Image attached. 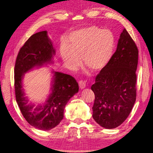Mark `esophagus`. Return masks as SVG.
Instances as JSON below:
<instances>
[{
	"label": "esophagus",
	"mask_w": 153,
	"mask_h": 153,
	"mask_svg": "<svg viewBox=\"0 0 153 153\" xmlns=\"http://www.w3.org/2000/svg\"><path fill=\"white\" fill-rule=\"evenodd\" d=\"M79 87H80L81 89H83L86 87V83L83 80L79 81Z\"/></svg>",
	"instance_id": "1"
}]
</instances>
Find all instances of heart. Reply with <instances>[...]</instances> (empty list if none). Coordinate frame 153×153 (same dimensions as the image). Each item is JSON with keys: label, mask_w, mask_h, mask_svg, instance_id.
<instances>
[{"label": "heart", "mask_w": 153, "mask_h": 153, "mask_svg": "<svg viewBox=\"0 0 153 153\" xmlns=\"http://www.w3.org/2000/svg\"><path fill=\"white\" fill-rule=\"evenodd\" d=\"M68 47L62 45L61 56L71 69L77 68L81 57L85 66L92 72H100L108 64L115 46V38L111 30L89 26L70 34Z\"/></svg>", "instance_id": "b5f03b06"}]
</instances>
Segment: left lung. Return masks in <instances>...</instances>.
Wrapping results in <instances>:
<instances>
[{"mask_svg":"<svg viewBox=\"0 0 153 153\" xmlns=\"http://www.w3.org/2000/svg\"><path fill=\"white\" fill-rule=\"evenodd\" d=\"M138 61V48L123 29L115 53L91 87L95 94L92 117L102 127L120 126L131 113L136 97Z\"/></svg>","mask_w":153,"mask_h":153,"instance_id":"8db88e82","label":"left lung"}]
</instances>
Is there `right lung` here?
Returning <instances> with one entry per match:
<instances>
[{"label":"right lung","mask_w":153,"mask_h":153,"mask_svg":"<svg viewBox=\"0 0 153 153\" xmlns=\"http://www.w3.org/2000/svg\"><path fill=\"white\" fill-rule=\"evenodd\" d=\"M55 54L53 42L46 31H42L33 34L21 47L15 65L14 85L18 106L28 123L42 131H49L61 122L66 103L79 91L74 77L53 70L51 93L45 103H29L22 85L25 74L36 67L53 63Z\"/></svg>","instance_id":"1"}]
</instances>
